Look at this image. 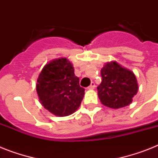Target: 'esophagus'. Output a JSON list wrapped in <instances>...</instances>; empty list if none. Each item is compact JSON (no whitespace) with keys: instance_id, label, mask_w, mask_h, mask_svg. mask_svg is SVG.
<instances>
[{"instance_id":"obj_1","label":"esophagus","mask_w":158,"mask_h":158,"mask_svg":"<svg viewBox=\"0 0 158 158\" xmlns=\"http://www.w3.org/2000/svg\"><path fill=\"white\" fill-rule=\"evenodd\" d=\"M94 88H95V84H94V82H92L91 84L89 85V87H88V89H89V90H91V89H94Z\"/></svg>"}]
</instances>
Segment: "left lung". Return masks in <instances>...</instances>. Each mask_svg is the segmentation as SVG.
<instances>
[{
    "label": "left lung",
    "mask_w": 158,
    "mask_h": 158,
    "mask_svg": "<svg viewBox=\"0 0 158 158\" xmlns=\"http://www.w3.org/2000/svg\"><path fill=\"white\" fill-rule=\"evenodd\" d=\"M101 75L102 79L98 87V95L102 104L119 109L132 102L139 89L134 72L112 60L104 64Z\"/></svg>",
    "instance_id": "left-lung-1"
}]
</instances>
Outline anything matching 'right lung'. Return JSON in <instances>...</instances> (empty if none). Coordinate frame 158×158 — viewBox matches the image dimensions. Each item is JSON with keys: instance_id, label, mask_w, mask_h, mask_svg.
<instances>
[{"instance_id": "add662e5", "label": "right lung", "mask_w": 158, "mask_h": 158, "mask_svg": "<svg viewBox=\"0 0 158 158\" xmlns=\"http://www.w3.org/2000/svg\"><path fill=\"white\" fill-rule=\"evenodd\" d=\"M36 90L43 107L60 117L75 112L84 95L73 64L65 57L54 59L44 65Z\"/></svg>"}]
</instances>
